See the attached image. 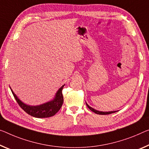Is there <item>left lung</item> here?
I'll use <instances>...</instances> for the list:
<instances>
[{"label":"left lung","mask_w":149,"mask_h":149,"mask_svg":"<svg viewBox=\"0 0 149 149\" xmlns=\"http://www.w3.org/2000/svg\"><path fill=\"white\" fill-rule=\"evenodd\" d=\"M86 106L88 107V108L91 110V111H92L94 113H96V114H111V113H116V112H117V111H108V112H106V111H97V110H96L95 109L92 108V107H91L89 105L86 103Z\"/></svg>","instance_id":"1"}]
</instances>
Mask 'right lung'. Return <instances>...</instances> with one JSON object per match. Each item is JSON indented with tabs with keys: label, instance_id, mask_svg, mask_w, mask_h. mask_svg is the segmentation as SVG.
Segmentation results:
<instances>
[{
	"label": "right lung",
	"instance_id": "obj_1",
	"mask_svg": "<svg viewBox=\"0 0 149 149\" xmlns=\"http://www.w3.org/2000/svg\"><path fill=\"white\" fill-rule=\"evenodd\" d=\"M64 86H65V84H63L57 91L53 99L45 102V103L36 105V106H32V105L25 104L24 102L18 98L10 87V88L18 104L27 114L36 118H47L54 116L61 108L63 103V96L62 94V90H63Z\"/></svg>",
	"mask_w": 149,
	"mask_h": 149
}]
</instances>
